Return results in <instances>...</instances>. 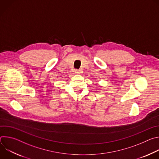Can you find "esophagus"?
<instances>
[{
    "label": "esophagus",
    "mask_w": 159,
    "mask_h": 159,
    "mask_svg": "<svg viewBox=\"0 0 159 159\" xmlns=\"http://www.w3.org/2000/svg\"><path fill=\"white\" fill-rule=\"evenodd\" d=\"M75 73L76 74H80L81 72H80V70H77V69H76V70H75Z\"/></svg>",
    "instance_id": "1"
}]
</instances>
